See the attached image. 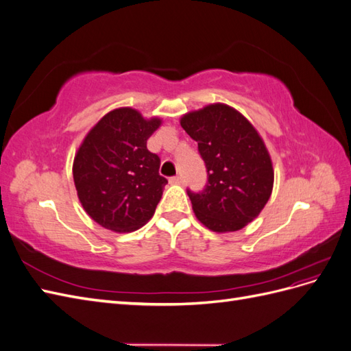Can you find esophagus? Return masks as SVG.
I'll list each match as a JSON object with an SVG mask.
<instances>
[{"label": "esophagus", "mask_w": 351, "mask_h": 351, "mask_svg": "<svg viewBox=\"0 0 351 351\" xmlns=\"http://www.w3.org/2000/svg\"><path fill=\"white\" fill-rule=\"evenodd\" d=\"M169 183L171 184H182L183 183V177L182 176H176L169 178Z\"/></svg>", "instance_id": "obj_1"}]
</instances>
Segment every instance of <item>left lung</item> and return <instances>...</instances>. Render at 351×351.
<instances>
[{
  "label": "left lung",
  "mask_w": 351,
  "mask_h": 351,
  "mask_svg": "<svg viewBox=\"0 0 351 351\" xmlns=\"http://www.w3.org/2000/svg\"><path fill=\"white\" fill-rule=\"evenodd\" d=\"M197 142L208 169L202 193L187 195L196 218L214 232L246 227L267 205L274 187L271 155L253 124L227 104H209L180 119Z\"/></svg>",
  "instance_id": "left-lung-1"
}]
</instances>
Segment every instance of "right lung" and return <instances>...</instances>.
Listing matches in <instances>:
<instances>
[{
    "mask_svg": "<svg viewBox=\"0 0 351 351\" xmlns=\"http://www.w3.org/2000/svg\"><path fill=\"white\" fill-rule=\"evenodd\" d=\"M158 117L134 108L105 114L84 136L73 161V180L86 214L104 228L132 232L143 227L168 183L159 176V158L146 141L159 129Z\"/></svg>",
    "mask_w": 351,
    "mask_h": 351,
    "instance_id": "add662e5",
    "label": "right lung"
}]
</instances>
